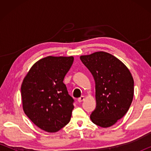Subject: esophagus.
I'll list each match as a JSON object with an SVG mask.
<instances>
[{
    "label": "esophagus",
    "instance_id": "34e87169",
    "mask_svg": "<svg viewBox=\"0 0 151 151\" xmlns=\"http://www.w3.org/2000/svg\"><path fill=\"white\" fill-rule=\"evenodd\" d=\"M84 100H85V96H82L80 97V98L78 99V101L79 102V103H81V102H83Z\"/></svg>",
    "mask_w": 151,
    "mask_h": 151
}]
</instances>
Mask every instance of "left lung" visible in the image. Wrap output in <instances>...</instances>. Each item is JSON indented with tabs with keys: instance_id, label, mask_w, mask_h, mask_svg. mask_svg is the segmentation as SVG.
<instances>
[{
	"instance_id": "1",
	"label": "left lung",
	"mask_w": 151,
	"mask_h": 151,
	"mask_svg": "<svg viewBox=\"0 0 151 151\" xmlns=\"http://www.w3.org/2000/svg\"><path fill=\"white\" fill-rule=\"evenodd\" d=\"M80 58L95 81L96 106L90 118L99 127H111L129 111L134 96V80L127 66L108 52L99 51Z\"/></svg>"
}]
</instances>
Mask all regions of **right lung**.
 Segmentation results:
<instances>
[{"instance_id":"obj_1","label":"right lung","mask_w":151,"mask_h":151,"mask_svg":"<svg viewBox=\"0 0 151 151\" xmlns=\"http://www.w3.org/2000/svg\"><path fill=\"white\" fill-rule=\"evenodd\" d=\"M73 60L72 56H48L36 62L23 79L22 109L43 131L56 132L70 121L74 100L63 80Z\"/></svg>"}]
</instances>
